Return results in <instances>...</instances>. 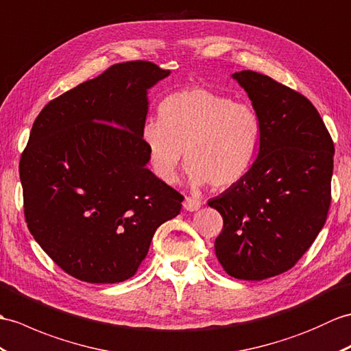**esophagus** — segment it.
Listing matches in <instances>:
<instances>
[{
    "mask_svg": "<svg viewBox=\"0 0 351 351\" xmlns=\"http://www.w3.org/2000/svg\"><path fill=\"white\" fill-rule=\"evenodd\" d=\"M199 208H200V200L194 199V197H185L184 209L190 210V213H194V210H197Z\"/></svg>",
    "mask_w": 351,
    "mask_h": 351,
    "instance_id": "1",
    "label": "esophagus"
}]
</instances>
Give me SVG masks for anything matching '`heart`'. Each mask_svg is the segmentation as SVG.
I'll return each mask as SVG.
<instances>
[{"label": "heart", "instance_id": "heart-1", "mask_svg": "<svg viewBox=\"0 0 351 351\" xmlns=\"http://www.w3.org/2000/svg\"><path fill=\"white\" fill-rule=\"evenodd\" d=\"M160 121L142 128L152 172L165 184L178 181L179 166L189 167L195 186L209 182L227 189L247 175L262 136V121L248 103L205 86L185 88L158 106Z\"/></svg>", "mask_w": 351, "mask_h": 351}]
</instances>
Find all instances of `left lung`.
I'll use <instances>...</instances> for the list:
<instances>
[{"label": "left lung", "mask_w": 351, "mask_h": 351, "mask_svg": "<svg viewBox=\"0 0 351 351\" xmlns=\"http://www.w3.org/2000/svg\"><path fill=\"white\" fill-rule=\"evenodd\" d=\"M232 77L262 121L257 158L208 205L223 217L215 254L233 278L260 281L289 271L328 218L333 142L306 97L260 73Z\"/></svg>", "instance_id": "8db88e82"}]
</instances>
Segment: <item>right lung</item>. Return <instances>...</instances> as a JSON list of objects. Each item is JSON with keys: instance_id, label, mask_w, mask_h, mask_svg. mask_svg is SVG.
Returning a JSON list of instances; mask_svg holds the SVG:
<instances>
[{"instance_id": "obj_1", "label": "right lung", "mask_w": 351, "mask_h": 351, "mask_svg": "<svg viewBox=\"0 0 351 351\" xmlns=\"http://www.w3.org/2000/svg\"><path fill=\"white\" fill-rule=\"evenodd\" d=\"M170 75L148 61L112 65L49 101L19 162L28 229L64 272L125 281L184 197L146 167L148 89Z\"/></svg>"}]
</instances>
